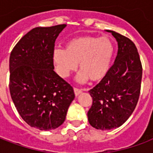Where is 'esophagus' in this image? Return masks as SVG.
Wrapping results in <instances>:
<instances>
[{
	"label": "esophagus",
	"instance_id": "1",
	"mask_svg": "<svg viewBox=\"0 0 153 153\" xmlns=\"http://www.w3.org/2000/svg\"><path fill=\"white\" fill-rule=\"evenodd\" d=\"M74 91L75 96H78V95H79L80 93H82V90L79 89V88H74Z\"/></svg>",
	"mask_w": 153,
	"mask_h": 153
}]
</instances>
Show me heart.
<instances>
[{
    "label": "heart",
    "instance_id": "obj_1",
    "mask_svg": "<svg viewBox=\"0 0 153 153\" xmlns=\"http://www.w3.org/2000/svg\"><path fill=\"white\" fill-rule=\"evenodd\" d=\"M115 47L107 37L82 36L70 39L64 49H55L52 60L60 76L67 77L79 63L80 82L102 80L109 72Z\"/></svg>",
    "mask_w": 153,
    "mask_h": 153
}]
</instances>
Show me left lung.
Wrapping results in <instances>:
<instances>
[{"label":"left lung","instance_id":"8db88e82","mask_svg":"<svg viewBox=\"0 0 153 153\" xmlns=\"http://www.w3.org/2000/svg\"><path fill=\"white\" fill-rule=\"evenodd\" d=\"M118 52L106 76L89 90L93 104L88 112L93 128L109 130L121 126L137 106L143 67L137 47L129 38L111 30Z\"/></svg>","mask_w":153,"mask_h":153}]
</instances>
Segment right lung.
<instances>
[{"label":"right lung","mask_w":153,"mask_h":153,"mask_svg":"<svg viewBox=\"0 0 153 153\" xmlns=\"http://www.w3.org/2000/svg\"><path fill=\"white\" fill-rule=\"evenodd\" d=\"M65 25L38 27L23 37L10 56V93L19 114L40 130L58 128L74 98L73 87L54 71L55 42Z\"/></svg>","instance_id":"1"}]
</instances>
